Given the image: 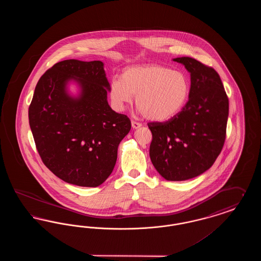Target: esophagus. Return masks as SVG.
<instances>
[{"label": "esophagus", "mask_w": 261, "mask_h": 261, "mask_svg": "<svg viewBox=\"0 0 261 261\" xmlns=\"http://www.w3.org/2000/svg\"><path fill=\"white\" fill-rule=\"evenodd\" d=\"M131 124H132V128H133V129H138V128H140V127L142 126V123L137 122V121H134V120L131 121Z\"/></svg>", "instance_id": "esophagus-1"}]
</instances>
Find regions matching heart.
Masks as SVG:
<instances>
[{
  "instance_id": "1",
  "label": "heart",
  "mask_w": 261,
  "mask_h": 261,
  "mask_svg": "<svg viewBox=\"0 0 261 261\" xmlns=\"http://www.w3.org/2000/svg\"><path fill=\"white\" fill-rule=\"evenodd\" d=\"M191 84L184 72L160 64L126 68L121 79H113L110 95L113 106L122 111L136 96L138 109L153 121H166L183 110Z\"/></svg>"
}]
</instances>
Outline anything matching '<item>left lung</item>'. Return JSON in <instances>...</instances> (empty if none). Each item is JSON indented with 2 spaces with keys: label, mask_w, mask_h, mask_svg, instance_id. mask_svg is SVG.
Returning <instances> with one entry per match:
<instances>
[{
  "label": "left lung",
  "mask_w": 261,
  "mask_h": 261,
  "mask_svg": "<svg viewBox=\"0 0 261 261\" xmlns=\"http://www.w3.org/2000/svg\"><path fill=\"white\" fill-rule=\"evenodd\" d=\"M191 73L189 100L164 122H149L152 140L149 158L168 181L197 177L216 161L223 149L229 99L214 68L189 57L174 59Z\"/></svg>",
  "instance_id": "left-lung-1"
}]
</instances>
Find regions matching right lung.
Segmentation results:
<instances>
[{"label": "right lung", "instance_id": "1", "mask_svg": "<svg viewBox=\"0 0 261 261\" xmlns=\"http://www.w3.org/2000/svg\"><path fill=\"white\" fill-rule=\"evenodd\" d=\"M71 79L82 87L78 98L66 93ZM108 90L99 61H62L38 81L28 110L29 124L42 162L64 182L98 187L112 174L131 121L111 109Z\"/></svg>", "mask_w": 261, "mask_h": 261}]
</instances>
